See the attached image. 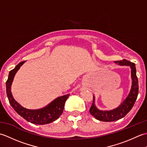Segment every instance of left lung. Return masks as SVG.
Returning a JSON list of instances; mask_svg holds the SVG:
<instances>
[{
	"label": "left lung",
	"mask_w": 147,
	"mask_h": 147,
	"mask_svg": "<svg viewBox=\"0 0 147 147\" xmlns=\"http://www.w3.org/2000/svg\"><path fill=\"white\" fill-rule=\"evenodd\" d=\"M115 62L119 65H129L131 67V78L133 80L131 89V92L127 97L122 103L119 107L109 111L98 110L94 104V97H93L92 105L90 109V112L96 119L101 121L111 122L119 120L124 117L133 107L138 95V78L136 76L135 64L127 61L126 59L115 61Z\"/></svg>",
	"instance_id": "1"
}]
</instances>
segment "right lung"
<instances>
[{"label":"right lung","mask_w":147,"mask_h":147,"mask_svg":"<svg viewBox=\"0 0 147 147\" xmlns=\"http://www.w3.org/2000/svg\"><path fill=\"white\" fill-rule=\"evenodd\" d=\"M25 61L21 62L14 69L10 71L8 79L6 82V93L9 102L17 113L27 121L35 124H45L55 121L63 112L64 104L69 94L59 96L55 99L47 107L38 109L30 110L22 107L15 100L11 91V86L13 81L15 74Z\"/></svg>","instance_id":"add662e5"}]
</instances>
